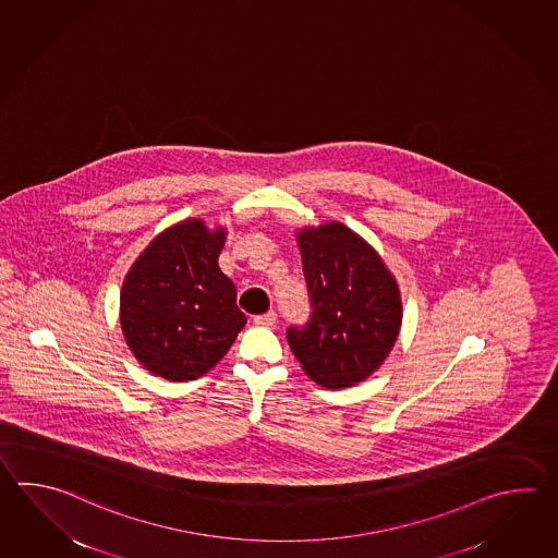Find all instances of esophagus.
I'll use <instances>...</instances> for the list:
<instances>
[{
  "label": "esophagus",
  "mask_w": 558,
  "mask_h": 558,
  "mask_svg": "<svg viewBox=\"0 0 558 558\" xmlns=\"http://www.w3.org/2000/svg\"><path fill=\"white\" fill-rule=\"evenodd\" d=\"M276 312H266V314H260V316H254V324L256 326H274L276 324Z\"/></svg>",
  "instance_id": "esophagus-1"
}]
</instances>
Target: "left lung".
<instances>
[{
	"instance_id": "1",
	"label": "left lung",
	"mask_w": 558,
	"mask_h": 558,
	"mask_svg": "<svg viewBox=\"0 0 558 558\" xmlns=\"http://www.w3.org/2000/svg\"><path fill=\"white\" fill-rule=\"evenodd\" d=\"M298 242L312 312L286 330L290 350L319 386H355L398 340V284L377 252L340 222L304 228Z\"/></svg>"
}]
</instances>
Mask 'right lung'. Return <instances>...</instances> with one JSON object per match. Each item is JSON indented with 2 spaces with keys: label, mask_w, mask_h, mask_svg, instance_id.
Returning a JSON list of instances; mask_svg holds the SVG:
<instances>
[{
  "label": "right lung",
  "mask_w": 558,
  "mask_h": 558,
  "mask_svg": "<svg viewBox=\"0 0 558 558\" xmlns=\"http://www.w3.org/2000/svg\"><path fill=\"white\" fill-rule=\"evenodd\" d=\"M225 230L203 220L165 230L138 256L121 292V326L148 372L171 381L203 376L246 324L236 286L220 272Z\"/></svg>",
  "instance_id": "1"
}]
</instances>
